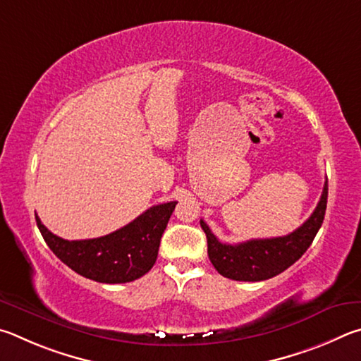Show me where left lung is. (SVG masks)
Here are the masks:
<instances>
[{"instance_id":"left-lung-1","label":"left lung","mask_w":361,"mask_h":361,"mask_svg":"<svg viewBox=\"0 0 361 361\" xmlns=\"http://www.w3.org/2000/svg\"><path fill=\"white\" fill-rule=\"evenodd\" d=\"M328 198V180L317 207L300 228L287 236L269 239H250L239 244H224L214 236L204 220H200L207 238V255L220 274L233 281L258 282L281 274L300 260L312 244L324 224Z\"/></svg>"}]
</instances>
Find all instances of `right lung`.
Returning a JSON list of instances; mask_svg holds the SVG:
<instances>
[{
  "instance_id": "1",
  "label": "right lung",
  "mask_w": 361,
  "mask_h": 361,
  "mask_svg": "<svg viewBox=\"0 0 361 361\" xmlns=\"http://www.w3.org/2000/svg\"><path fill=\"white\" fill-rule=\"evenodd\" d=\"M177 201L152 206L128 225L111 235L68 241L54 235L36 216L44 241L75 273L101 283H125L149 273Z\"/></svg>"
}]
</instances>
